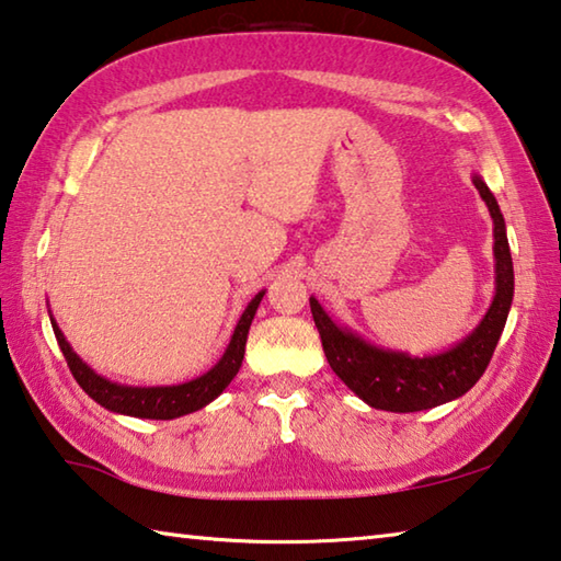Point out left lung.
<instances>
[{"mask_svg": "<svg viewBox=\"0 0 561 561\" xmlns=\"http://www.w3.org/2000/svg\"><path fill=\"white\" fill-rule=\"evenodd\" d=\"M476 190L493 219V255H495V296L483 320L468 337L456 342L438 355L414 357L409 352L385 350L367 342L350 328L337 325L316 298H310V310L320 332L322 350L335 375L355 391L371 409L409 414L446 404L463 397L476 381L483 377L490 357L503 335L510 306L515 293L513 255H510L503 211L488 190L483 176L473 174Z\"/></svg>", "mask_w": 561, "mask_h": 561, "instance_id": "1", "label": "left lung"}]
</instances>
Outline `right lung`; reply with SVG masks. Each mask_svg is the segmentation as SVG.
<instances>
[{
    "mask_svg": "<svg viewBox=\"0 0 561 561\" xmlns=\"http://www.w3.org/2000/svg\"><path fill=\"white\" fill-rule=\"evenodd\" d=\"M263 296L265 290H261L259 296L245 306L239 322H236L233 335L229 340V345H226L221 359L216 362L209 371H204V375L196 379L184 381V385L170 387H127L101 377L93 367H88L85 362L76 355L71 345H68V340L64 337L61 328L56 325L51 312H48V318H51L56 342L64 352L68 367H71V375L88 397L105 407L107 411H113V414L167 421L192 414V411H199L206 404H211V401L231 385V379L239 375L245 352V340H249V328Z\"/></svg>",
    "mask_w": 561,
    "mask_h": 561,
    "instance_id": "add662e5",
    "label": "right lung"
}]
</instances>
